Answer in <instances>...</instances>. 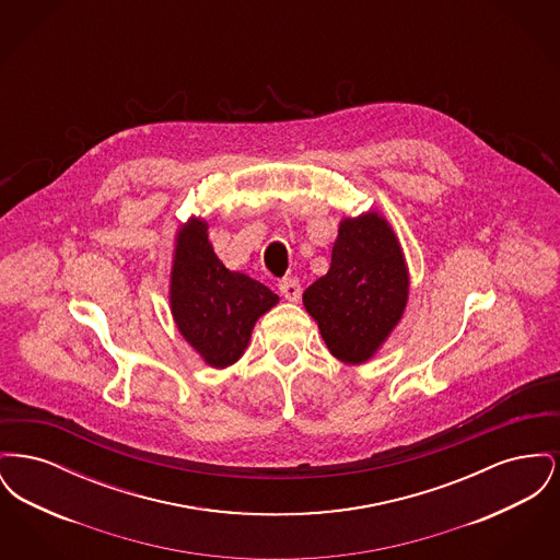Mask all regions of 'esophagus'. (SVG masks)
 Masks as SVG:
<instances>
[{
	"label": "esophagus",
	"instance_id": "obj_1",
	"mask_svg": "<svg viewBox=\"0 0 560 560\" xmlns=\"http://www.w3.org/2000/svg\"><path fill=\"white\" fill-rule=\"evenodd\" d=\"M279 292H281V295H283L285 300H290V302H298V298H300V293H302L300 281H298L295 277H285V279H281V281H279Z\"/></svg>",
	"mask_w": 560,
	"mask_h": 560
}]
</instances>
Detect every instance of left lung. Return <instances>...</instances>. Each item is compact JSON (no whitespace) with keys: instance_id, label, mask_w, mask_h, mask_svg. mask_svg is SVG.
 Here are the masks:
<instances>
[{"instance_id":"obj_1","label":"left lung","mask_w":560,"mask_h":560,"mask_svg":"<svg viewBox=\"0 0 560 560\" xmlns=\"http://www.w3.org/2000/svg\"><path fill=\"white\" fill-rule=\"evenodd\" d=\"M409 298L399 240L384 215L345 218L331 265L302 295L329 352L348 365L370 361L397 327Z\"/></svg>"}]
</instances>
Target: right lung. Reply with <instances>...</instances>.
<instances>
[{"instance_id": "add662e5", "label": "right lung", "mask_w": 560, "mask_h": 560, "mask_svg": "<svg viewBox=\"0 0 560 560\" xmlns=\"http://www.w3.org/2000/svg\"><path fill=\"white\" fill-rule=\"evenodd\" d=\"M279 302L260 281L222 265L208 222L190 218L176 235L170 306L178 331L215 370L240 361L256 320Z\"/></svg>"}]
</instances>
